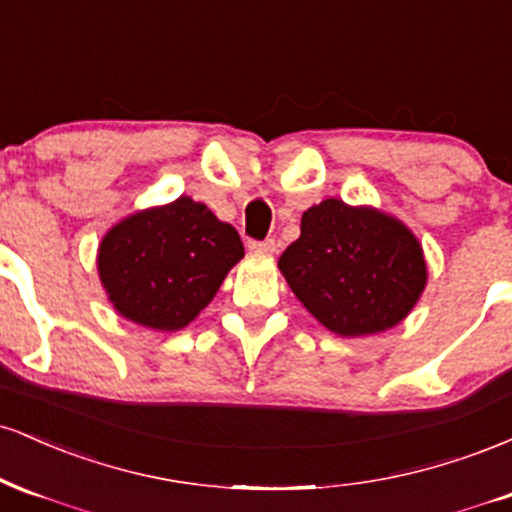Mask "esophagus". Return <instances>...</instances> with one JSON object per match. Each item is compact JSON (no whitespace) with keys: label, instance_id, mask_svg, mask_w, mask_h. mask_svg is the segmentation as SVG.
<instances>
[{"label":"esophagus","instance_id":"esophagus-1","mask_svg":"<svg viewBox=\"0 0 512 512\" xmlns=\"http://www.w3.org/2000/svg\"><path fill=\"white\" fill-rule=\"evenodd\" d=\"M248 248L252 252H264V255H274L276 252V240L269 238V240H250Z\"/></svg>","mask_w":512,"mask_h":512}]
</instances>
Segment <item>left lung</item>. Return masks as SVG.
Here are the masks:
<instances>
[{
  "label": "left lung",
  "mask_w": 512,
  "mask_h": 512,
  "mask_svg": "<svg viewBox=\"0 0 512 512\" xmlns=\"http://www.w3.org/2000/svg\"><path fill=\"white\" fill-rule=\"evenodd\" d=\"M279 272L310 315L339 337L392 330L419 303L428 267L419 238L383 209L330 197L303 211Z\"/></svg>",
  "instance_id": "left-lung-1"
}]
</instances>
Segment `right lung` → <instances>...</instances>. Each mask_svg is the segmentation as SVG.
Masks as SVG:
<instances>
[{"mask_svg":"<svg viewBox=\"0 0 512 512\" xmlns=\"http://www.w3.org/2000/svg\"><path fill=\"white\" fill-rule=\"evenodd\" d=\"M243 255L231 223L182 195L108 228L96 267L117 315L156 332H178L207 308Z\"/></svg>","mask_w":512,"mask_h":512,"instance_id":"obj_1","label":"right lung"}]
</instances>
